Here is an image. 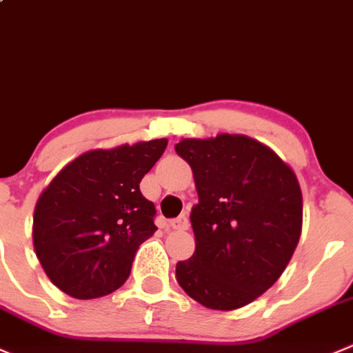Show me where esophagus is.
I'll return each mask as SVG.
<instances>
[{
    "mask_svg": "<svg viewBox=\"0 0 353 353\" xmlns=\"http://www.w3.org/2000/svg\"><path fill=\"white\" fill-rule=\"evenodd\" d=\"M170 228L177 229V231H184V229L190 228V221H188L186 215H179V217L170 221Z\"/></svg>",
    "mask_w": 353,
    "mask_h": 353,
    "instance_id": "obj_1",
    "label": "esophagus"
}]
</instances>
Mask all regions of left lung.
Listing matches in <instances>:
<instances>
[{
    "mask_svg": "<svg viewBox=\"0 0 353 353\" xmlns=\"http://www.w3.org/2000/svg\"><path fill=\"white\" fill-rule=\"evenodd\" d=\"M177 155L193 169L196 248L176 265L181 288L203 307L234 310L268 292L288 265L302 231L295 172L243 134L183 139Z\"/></svg>",
    "mask_w": 353,
    "mask_h": 353,
    "instance_id": "8db88e82",
    "label": "left lung"
}]
</instances>
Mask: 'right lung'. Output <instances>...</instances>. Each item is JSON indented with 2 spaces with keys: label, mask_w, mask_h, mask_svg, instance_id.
<instances>
[{
  "label": "right lung",
  "mask_w": 353,
  "mask_h": 353,
  "mask_svg": "<svg viewBox=\"0 0 353 353\" xmlns=\"http://www.w3.org/2000/svg\"><path fill=\"white\" fill-rule=\"evenodd\" d=\"M167 148L152 139L91 150L65 165L34 210V250L57 288L79 300L128 281L139 245L157 231L155 205L139 190Z\"/></svg>",
  "instance_id": "1"
}]
</instances>
